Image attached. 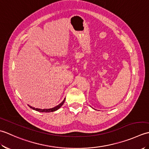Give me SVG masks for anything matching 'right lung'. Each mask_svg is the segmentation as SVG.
<instances>
[{
    "mask_svg": "<svg viewBox=\"0 0 149 149\" xmlns=\"http://www.w3.org/2000/svg\"><path fill=\"white\" fill-rule=\"evenodd\" d=\"M65 100V99L63 100L62 101V102L59 104V105H58V106L54 107H52V108H49V109H39V108H35V107H32V106H29V105H28V106H29V107H31V109L35 110V111H36L42 112V113H50V112L56 111L59 109L60 108V107H61L63 106V104H64Z\"/></svg>",
    "mask_w": 149,
    "mask_h": 149,
    "instance_id": "1",
    "label": "right lung"
}]
</instances>
